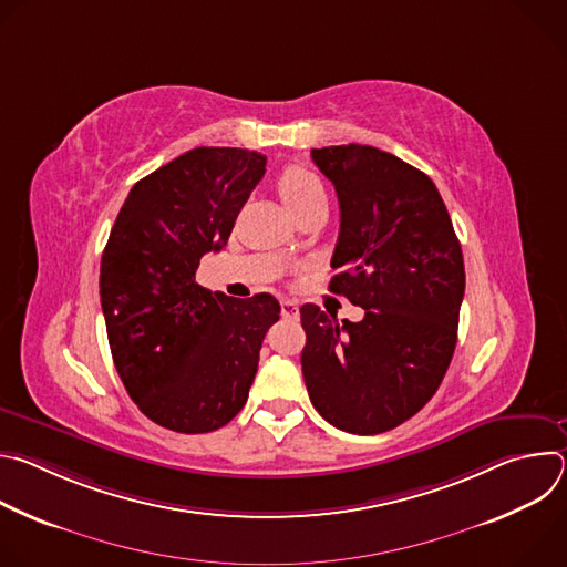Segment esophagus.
Listing matches in <instances>:
<instances>
[{"label":"esophagus","mask_w":567,"mask_h":567,"mask_svg":"<svg viewBox=\"0 0 567 567\" xmlns=\"http://www.w3.org/2000/svg\"><path fill=\"white\" fill-rule=\"evenodd\" d=\"M282 318H298V302L291 298H285L282 302Z\"/></svg>","instance_id":"esophagus-1"}]
</instances>
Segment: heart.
<instances>
[{
  "instance_id": "1",
  "label": "heart",
  "mask_w": 567,
  "mask_h": 567,
  "mask_svg": "<svg viewBox=\"0 0 567 567\" xmlns=\"http://www.w3.org/2000/svg\"><path fill=\"white\" fill-rule=\"evenodd\" d=\"M276 186H278L280 199L293 215L302 213L305 208L318 202H326V188H322V182L302 166H287L280 173Z\"/></svg>"
}]
</instances>
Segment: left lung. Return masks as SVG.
<instances>
[{
    "instance_id": "1",
    "label": "left lung",
    "mask_w": 567,
    "mask_h": 567,
    "mask_svg": "<svg viewBox=\"0 0 567 567\" xmlns=\"http://www.w3.org/2000/svg\"><path fill=\"white\" fill-rule=\"evenodd\" d=\"M339 195L341 230L330 291L363 307L359 322L300 307L302 377L332 426L385 433L440 388L457 343L464 260L429 175L372 145L311 150Z\"/></svg>"
}]
</instances>
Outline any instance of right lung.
Instances as JSON below:
<instances>
[{"instance_id": "add662e5", "label": "right lung", "mask_w": 567, "mask_h": 567, "mask_svg": "<svg viewBox=\"0 0 567 567\" xmlns=\"http://www.w3.org/2000/svg\"><path fill=\"white\" fill-rule=\"evenodd\" d=\"M267 156L195 147L136 182L101 260V307L116 372L138 411L175 433L226 426L247 403L271 293L230 298L197 285L265 175Z\"/></svg>"}]
</instances>
